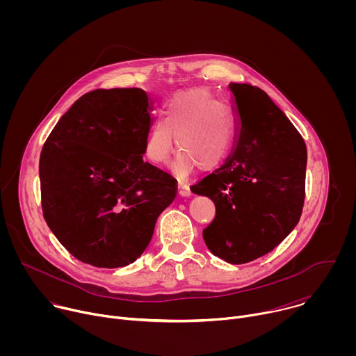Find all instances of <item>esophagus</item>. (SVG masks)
<instances>
[{
	"label": "esophagus",
	"instance_id": "34e87169",
	"mask_svg": "<svg viewBox=\"0 0 356 356\" xmlns=\"http://www.w3.org/2000/svg\"><path fill=\"white\" fill-rule=\"evenodd\" d=\"M177 187H179V195H181V197H190L191 195V191H190V187L187 186V184H184V183H179L177 184Z\"/></svg>",
	"mask_w": 356,
	"mask_h": 356
}]
</instances>
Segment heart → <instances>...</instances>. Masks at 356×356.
Segmentation results:
<instances>
[{"instance_id":"obj_1","label":"heart","mask_w":356,"mask_h":356,"mask_svg":"<svg viewBox=\"0 0 356 356\" xmlns=\"http://www.w3.org/2000/svg\"><path fill=\"white\" fill-rule=\"evenodd\" d=\"M173 136L180 155L175 163L179 172L214 170L229 156L235 140L231 113L202 88L175 94L145 140V156L154 165L168 162L173 150Z\"/></svg>"}]
</instances>
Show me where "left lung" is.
<instances>
[{"label": "left lung", "instance_id": "8db88e82", "mask_svg": "<svg viewBox=\"0 0 356 356\" xmlns=\"http://www.w3.org/2000/svg\"><path fill=\"white\" fill-rule=\"evenodd\" d=\"M235 140L225 163L191 191L216 204L202 231L207 248L232 265L273 250L297 225L306 191L307 147L259 87L229 83Z\"/></svg>", "mask_w": 356, "mask_h": 356}]
</instances>
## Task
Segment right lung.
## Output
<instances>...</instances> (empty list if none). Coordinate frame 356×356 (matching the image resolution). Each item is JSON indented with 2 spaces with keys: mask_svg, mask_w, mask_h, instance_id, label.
<instances>
[{
  "mask_svg": "<svg viewBox=\"0 0 356 356\" xmlns=\"http://www.w3.org/2000/svg\"><path fill=\"white\" fill-rule=\"evenodd\" d=\"M154 101L142 88H98L55 125L39 159L46 224L79 261L122 268L149 245L176 181L143 162Z\"/></svg>",
  "mask_w": 356,
  "mask_h": 356,
  "instance_id": "right-lung-1",
  "label": "right lung"
}]
</instances>
